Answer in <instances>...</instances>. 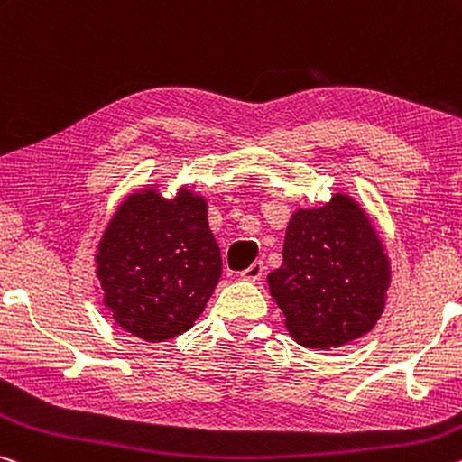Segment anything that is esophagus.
<instances>
[{"label": "esophagus", "instance_id": "esophagus-1", "mask_svg": "<svg viewBox=\"0 0 462 462\" xmlns=\"http://www.w3.org/2000/svg\"><path fill=\"white\" fill-rule=\"evenodd\" d=\"M263 269H265V267H263V263L261 261H254L251 267L245 269L243 273H240V277H243V280H246V282H257L259 277L263 275Z\"/></svg>", "mask_w": 462, "mask_h": 462}]
</instances>
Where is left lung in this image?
<instances>
[{
	"mask_svg": "<svg viewBox=\"0 0 462 462\" xmlns=\"http://www.w3.org/2000/svg\"><path fill=\"white\" fill-rule=\"evenodd\" d=\"M283 263L267 275L291 339L310 349L341 347L383 317L391 261L370 216L347 193L291 214Z\"/></svg>",
	"mask_w": 462,
	"mask_h": 462,
	"instance_id": "1",
	"label": "left lung"
}]
</instances>
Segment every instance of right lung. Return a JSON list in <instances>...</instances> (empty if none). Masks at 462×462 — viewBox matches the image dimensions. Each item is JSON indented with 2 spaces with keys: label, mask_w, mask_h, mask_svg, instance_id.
Segmentation results:
<instances>
[{
  "label": "right lung",
  "mask_w": 462,
  "mask_h": 462,
  "mask_svg": "<svg viewBox=\"0 0 462 462\" xmlns=\"http://www.w3.org/2000/svg\"><path fill=\"white\" fill-rule=\"evenodd\" d=\"M97 277L115 323L160 343L195 325L222 275L208 199L180 187L166 199L156 185L121 201L97 246Z\"/></svg>",
  "instance_id": "add662e5"
}]
</instances>
